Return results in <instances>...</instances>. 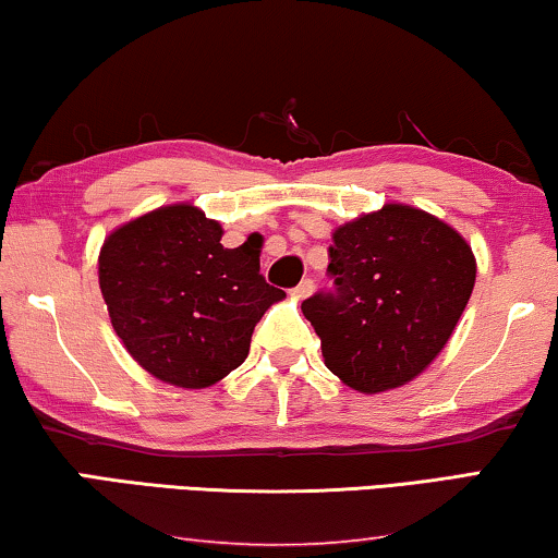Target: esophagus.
<instances>
[{"instance_id": "esophagus-1", "label": "esophagus", "mask_w": 558, "mask_h": 558, "mask_svg": "<svg viewBox=\"0 0 558 558\" xmlns=\"http://www.w3.org/2000/svg\"><path fill=\"white\" fill-rule=\"evenodd\" d=\"M312 291H314V281L312 279H302L294 289H291V296H294V299H306L308 294H312Z\"/></svg>"}]
</instances>
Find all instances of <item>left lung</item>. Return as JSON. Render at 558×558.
<instances>
[{
    "label": "left lung",
    "instance_id": "obj_1",
    "mask_svg": "<svg viewBox=\"0 0 558 558\" xmlns=\"http://www.w3.org/2000/svg\"><path fill=\"white\" fill-rule=\"evenodd\" d=\"M333 291L302 304L331 374L381 393L416 379L447 347L476 281L457 229L409 204H384L333 229Z\"/></svg>",
    "mask_w": 558,
    "mask_h": 558
}]
</instances>
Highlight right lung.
<instances>
[{
	"label": "right lung",
	"instance_id": "right-lung-1",
	"mask_svg": "<svg viewBox=\"0 0 558 558\" xmlns=\"http://www.w3.org/2000/svg\"><path fill=\"white\" fill-rule=\"evenodd\" d=\"M190 202L151 209L105 239L99 289L124 349L154 379L207 389L250 354L256 322L287 294L259 274V246L227 250Z\"/></svg>",
	"mask_w": 558,
	"mask_h": 558
}]
</instances>
